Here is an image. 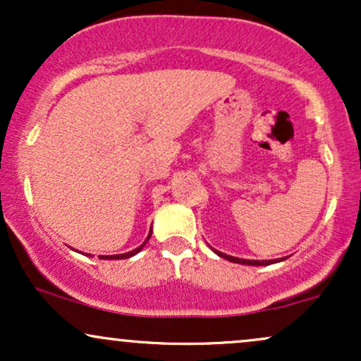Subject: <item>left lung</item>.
<instances>
[{
	"label": "left lung",
	"mask_w": 361,
	"mask_h": 361,
	"mask_svg": "<svg viewBox=\"0 0 361 361\" xmlns=\"http://www.w3.org/2000/svg\"><path fill=\"white\" fill-rule=\"evenodd\" d=\"M212 251L215 252L217 256H221V258L231 261V263H238V264H250V267H267V264H273V263H279V261H283L287 258H280V259H264V261H258V259H243V258H235V256H231V255H226V252L222 251H217L214 250Z\"/></svg>",
	"instance_id": "8db88e82"
}]
</instances>
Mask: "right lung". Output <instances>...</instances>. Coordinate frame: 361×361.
<instances>
[{"label": "right lung", "instance_id": "right-lung-1", "mask_svg": "<svg viewBox=\"0 0 361 361\" xmlns=\"http://www.w3.org/2000/svg\"><path fill=\"white\" fill-rule=\"evenodd\" d=\"M151 234H152V229L149 231V235H147V238H146V241H144L142 244H140L139 247H135V250H132V251H128V252H123V255H110V256H100V258H102V259H126V258H132V256H135V255H137V252H139L140 250H142L144 246H146L149 239H151Z\"/></svg>", "mask_w": 361, "mask_h": 361}]
</instances>
